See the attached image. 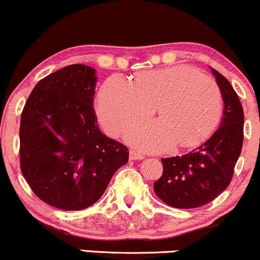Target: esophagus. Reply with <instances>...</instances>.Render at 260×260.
<instances>
[{
	"mask_svg": "<svg viewBox=\"0 0 260 260\" xmlns=\"http://www.w3.org/2000/svg\"><path fill=\"white\" fill-rule=\"evenodd\" d=\"M129 156H130V160H142V159H145V155L141 154V153H139V152H136V150H130Z\"/></svg>",
	"mask_w": 260,
	"mask_h": 260,
	"instance_id": "1",
	"label": "esophagus"
}]
</instances>
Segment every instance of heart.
Returning a JSON list of instances; mask_svg holds the SVG:
<instances>
[{
	"mask_svg": "<svg viewBox=\"0 0 260 260\" xmlns=\"http://www.w3.org/2000/svg\"><path fill=\"white\" fill-rule=\"evenodd\" d=\"M158 105L160 119H147L130 126L125 140L148 152L198 145L218 126L223 99L218 84L187 66L142 73L135 84L121 75H112L101 86L98 112L105 130L118 136L137 118Z\"/></svg>",
	"mask_w": 260,
	"mask_h": 260,
	"instance_id": "1",
	"label": "heart"
}]
</instances>
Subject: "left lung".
<instances>
[{
    "label": "left lung",
    "instance_id": "8db88e82",
    "mask_svg": "<svg viewBox=\"0 0 260 260\" xmlns=\"http://www.w3.org/2000/svg\"><path fill=\"white\" fill-rule=\"evenodd\" d=\"M224 101L220 126L206 142L182 156L161 159L154 182L158 198L175 208H195L216 199L230 184L243 142L242 105L225 77L211 69Z\"/></svg>",
    "mask_w": 260,
    "mask_h": 260
}]
</instances>
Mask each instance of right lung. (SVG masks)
<instances>
[{
  "mask_svg": "<svg viewBox=\"0 0 260 260\" xmlns=\"http://www.w3.org/2000/svg\"><path fill=\"white\" fill-rule=\"evenodd\" d=\"M96 81L90 66L63 67L37 83L21 113V172L42 201L60 210L95 204L129 160L126 147L99 129Z\"/></svg>",
  "mask_w": 260,
  "mask_h": 260,
  "instance_id": "obj_1",
  "label": "right lung"
}]
</instances>
